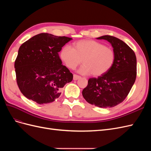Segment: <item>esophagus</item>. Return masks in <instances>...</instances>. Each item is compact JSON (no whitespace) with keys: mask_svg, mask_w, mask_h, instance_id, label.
<instances>
[{"mask_svg":"<svg viewBox=\"0 0 151 151\" xmlns=\"http://www.w3.org/2000/svg\"><path fill=\"white\" fill-rule=\"evenodd\" d=\"M80 76H78V75H77V74H74V76H73V79H74V81H76V80H77V79H79V78H80Z\"/></svg>","mask_w":151,"mask_h":151,"instance_id":"34e87169","label":"esophagus"}]
</instances>
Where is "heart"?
Returning a JSON list of instances; mask_svg holds the SVG:
<instances>
[{
    "mask_svg": "<svg viewBox=\"0 0 151 151\" xmlns=\"http://www.w3.org/2000/svg\"><path fill=\"white\" fill-rule=\"evenodd\" d=\"M74 48L65 46L60 52L61 58L67 67L75 68L82 63L81 74L98 77L109 70L115 60V52L110 48L92 40H83L74 43Z\"/></svg>",
    "mask_w": 151,
    "mask_h": 151,
    "instance_id": "1",
    "label": "heart"
}]
</instances>
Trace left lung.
Here are the masks:
<instances>
[{"instance_id":"8db88e82","label":"left lung","mask_w":151,"mask_h":151,"mask_svg":"<svg viewBox=\"0 0 151 151\" xmlns=\"http://www.w3.org/2000/svg\"><path fill=\"white\" fill-rule=\"evenodd\" d=\"M110 43L115 60L106 74L90 78L83 91L87 102L99 108H111L122 103L130 93L137 76V58L134 52L122 40L112 36L97 38Z\"/></svg>"}]
</instances>
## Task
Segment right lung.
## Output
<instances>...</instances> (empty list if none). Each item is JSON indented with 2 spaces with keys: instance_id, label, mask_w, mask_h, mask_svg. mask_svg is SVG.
I'll list each match as a JSON object with an SVG mask.
<instances>
[{
  "instance_id": "obj_1",
  "label": "right lung",
  "mask_w": 151,
  "mask_h": 151,
  "mask_svg": "<svg viewBox=\"0 0 151 151\" xmlns=\"http://www.w3.org/2000/svg\"><path fill=\"white\" fill-rule=\"evenodd\" d=\"M49 33L36 35L22 43L14 63L16 82L22 94L38 104L53 102L73 79L62 65L58 52L71 40Z\"/></svg>"
}]
</instances>
